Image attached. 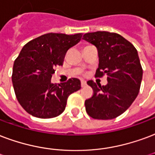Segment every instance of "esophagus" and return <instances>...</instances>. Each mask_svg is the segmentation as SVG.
Returning <instances> with one entry per match:
<instances>
[{
  "instance_id": "1",
  "label": "esophagus",
  "mask_w": 155,
  "mask_h": 155,
  "mask_svg": "<svg viewBox=\"0 0 155 155\" xmlns=\"http://www.w3.org/2000/svg\"><path fill=\"white\" fill-rule=\"evenodd\" d=\"M86 85V81H81V86L84 87Z\"/></svg>"
}]
</instances>
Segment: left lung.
Instances as JSON below:
<instances>
[{
	"label": "left lung",
	"mask_w": 155,
	"mask_h": 155,
	"mask_svg": "<svg viewBox=\"0 0 155 155\" xmlns=\"http://www.w3.org/2000/svg\"><path fill=\"white\" fill-rule=\"evenodd\" d=\"M83 39L98 49L99 63L95 76L107 75L106 85L87 82L94 90L92 97L84 102L87 113L99 120L116 118L131 105L140 91L143 70L137 50L116 33H87Z\"/></svg>",
	"instance_id": "8db88e82"
}]
</instances>
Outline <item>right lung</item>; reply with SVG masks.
<instances>
[{
    "label": "right lung",
    "instance_id": "obj_1",
    "mask_svg": "<svg viewBox=\"0 0 155 155\" xmlns=\"http://www.w3.org/2000/svg\"><path fill=\"white\" fill-rule=\"evenodd\" d=\"M82 34H43L23 47L13 66L12 83L17 100L30 115L52 118L64 112L69 95L81 89V81L51 82L54 68L61 66L66 51L77 44Z\"/></svg>",
    "mask_w": 155,
    "mask_h": 155
}]
</instances>
